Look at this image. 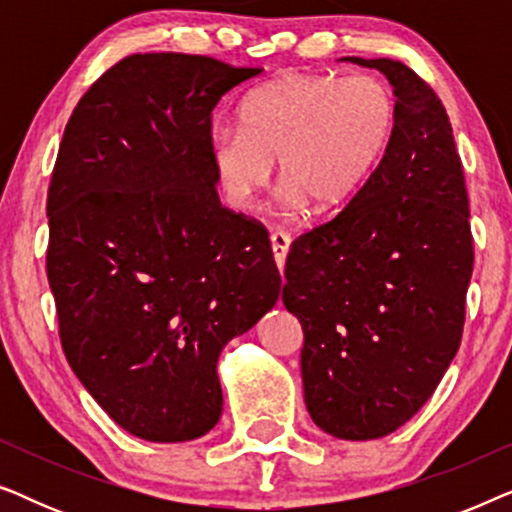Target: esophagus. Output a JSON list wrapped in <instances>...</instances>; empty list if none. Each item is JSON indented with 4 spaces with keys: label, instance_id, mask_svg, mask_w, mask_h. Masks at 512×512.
Returning a JSON list of instances; mask_svg holds the SVG:
<instances>
[{
    "label": "esophagus",
    "instance_id": "34e87169",
    "mask_svg": "<svg viewBox=\"0 0 512 512\" xmlns=\"http://www.w3.org/2000/svg\"><path fill=\"white\" fill-rule=\"evenodd\" d=\"M270 242H272V254H275L277 268L282 270L284 261H286V254H289V247H291V237L286 235L284 230H277V233L270 235Z\"/></svg>",
    "mask_w": 512,
    "mask_h": 512
}]
</instances>
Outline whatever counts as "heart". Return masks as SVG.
I'll list each match as a JSON object with an SVG mask.
<instances>
[{
	"label": "heart",
	"mask_w": 512,
	"mask_h": 512,
	"mask_svg": "<svg viewBox=\"0 0 512 512\" xmlns=\"http://www.w3.org/2000/svg\"><path fill=\"white\" fill-rule=\"evenodd\" d=\"M237 123L209 139L228 205L254 207L277 160L286 205L331 209L359 191L387 151L396 97L373 74H282L244 97Z\"/></svg>",
	"instance_id": "1"
}]
</instances>
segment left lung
<instances>
[{
	"label": "left lung",
	"instance_id": "obj_1",
	"mask_svg": "<svg viewBox=\"0 0 512 512\" xmlns=\"http://www.w3.org/2000/svg\"><path fill=\"white\" fill-rule=\"evenodd\" d=\"M342 60L387 76L396 128L347 207L291 244L282 300L303 326L312 422L335 438L373 440L429 401L457 354L473 237L438 95L398 60Z\"/></svg>",
	"mask_w": 512,
	"mask_h": 512
}]
</instances>
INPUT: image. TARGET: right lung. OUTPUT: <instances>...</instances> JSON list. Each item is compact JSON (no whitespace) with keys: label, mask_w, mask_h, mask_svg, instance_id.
Here are the masks:
<instances>
[{"label":"right lung","mask_w":512,"mask_h":512,"mask_svg":"<svg viewBox=\"0 0 512 512\" xmlns=\"http://www.w3.org/2000/svg\"><path fill=\"white\" fill-rule=\"evenodd\" d=\"M261 69L137 53L76 104L48 188L46 272L65 356L118 426L205 436L223 410L221 349L272 310L268 230L221 205L212 111Z\"/></svg>","instance_id":"1"}]
</instances>
